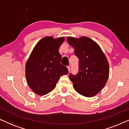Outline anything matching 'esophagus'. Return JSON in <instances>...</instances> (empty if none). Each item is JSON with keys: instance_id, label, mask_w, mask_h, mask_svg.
<instances>
[{"instance_id": "esophagus-1", "label": "esophagus", "mask_w": 129, "mask_h": 129, "mask_svg": "<svg viewBox=\"0 0 129 129\" xmlns=\"http://www.w3.org/2000/svg\"><path fill=\"white\" fill-rule=\"evenodd\" d=\"M68 69L69 72H70V66H68Z\"/></svg>"}]
</instances>
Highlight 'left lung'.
<instances>
[{
	"mask_svg": "<svg viewBox=\"0 0 129 129\" xmlns=\"http://www.w3.org/2000/svg\"><path fill=\"white\" fill-rule=\"evenodd\" d=\"M69 44L78 57L79 72L70 74L74 89L82 96L91 98L98 94L108 80L109 66L107 58L98 44L87 37H68Z\"/></svg>",
	"mask_w": 129,
	"mask_h": 129,
	"instance_id": "8db88e82",
	"label": "left lung"
}]
</instances>
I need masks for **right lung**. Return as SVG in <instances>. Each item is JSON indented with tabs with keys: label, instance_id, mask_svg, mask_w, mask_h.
Listing matches in <instances>:
<instances>
[{
	"label": "right lung",
	"instance_id": "obj_1",
	"mask_svg": "<svg viewBox=\"0 0 129 129\" xmlns=\"http://www.w3.org/2000/svg\"><path fill=\"white\" fill-rule=\"evenodd\" d=\"M64 38L45 37L33 49L26 63V79L30 88L37 94L45 95L56 87L60 77L69 73L60 64L59 47Z\"/></svg>",
	"mask_w": 129,
	"mask_h": 129
}]
</instances>
